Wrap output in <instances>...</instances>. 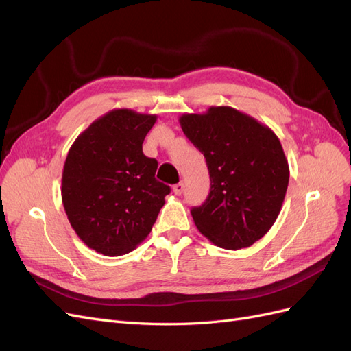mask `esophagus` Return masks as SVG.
Segmentation results:
<instances>
[{
  "label": "esophagus",
  "mask_w": 351,
  "mask_h": 351,
  "mask_svg": "<svg viewBox=\"0 0 351 351\" xmlns=\"http://www.w3.org/2000/svg\"><path fill=\"white\" fill-rule=\"evenodd\" d=\"M173 190H174V193L177 195V196H180L183 193V190H184V184L183 183H177L174 187H173Z\"/></svg>",
  "instance_id": "obj_1"
}]
</instances>
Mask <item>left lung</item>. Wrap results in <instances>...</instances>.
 I'll return each mask as SVG.
<instances>
[{
	"mask_svg": "<svg viewBox=\"0 0 351 351\" xmlns=\"http://www.w3.org/2000/svg\"><path fill=\"white\" fill-rule=\"evenodd\" d=\"M178 121L205 155L210 177L206 202L192 209L195 226L218 247H250L277 221L289 186V161L278 136L228 105L183 114Z\"/></svg>",
	"mask_w": 351,
	"mask_h": 351,
	"instance_id": "left-lung-1",
	"label": "left lung"
}]
</instances>
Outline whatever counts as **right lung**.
Here are the masks:
<instances>
[{
	"label": "right lung",
	"mask_w": 351,
	"mask_h": 351,
	"mask_svg": "<svg viewBox=\"0 0 351 351\" xmlns=\"http://www.w3.org/2000/svg\"><path fill=\"white\" fill-rule=\"evenodd\" d=\"M158 117L115 108L73 142L61 177V199L79 239L105 256H121L149 234L169 186L158 182L156 159L142 143Z\"/></svg>",
	"instance_id": "right-lung-1"
}]
</instances>
